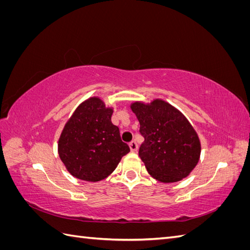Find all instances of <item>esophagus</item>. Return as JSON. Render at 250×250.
<instances>
[{
    "label": "esophagus",
    "instance_id": "obj_1",
    "mask_svg": "<svg viewBox=\"0 0 250 250\" xmlns=\"http://www.w3.org/2000/svg\"><path fill=\"white\" fill-rule=\"evenodd\" d=\"M129 147H130V150L132 151V152H137L138 148H139L138 144H137V142H135V141H132V142L129 143Z\"/></svg>",
    "mask_w": 250,
    "mask_h": 250
}]
</instances>
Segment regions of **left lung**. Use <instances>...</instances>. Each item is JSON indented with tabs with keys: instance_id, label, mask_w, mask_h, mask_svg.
Segmentation results:
<instances>
[{
	"instance_id": "obj_1",
	"label": "left lung",
	"mask_w": 250,
	"mask_h": 250,
	"mask_svg": "<svg viewBox=\"0 0 250 250\" xmlns=\"http://www.w3.org/2000/svg\"><path fill=\"white\" fill-rule=\"evenodd\" d=\"M130 108L145 138L139 155L150 175L165 184L190 175L199 162L201 144L184 113L162 99L135 101Z\"/></svg>"
}]
</instances>
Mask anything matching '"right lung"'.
Segmentation results:
<instances>
[{
	"mask_svg": "<svg viewBox=\"0 0 250 250\" xmlns=\"http://www.w3.org/2000/svg\"><path fill=\"white\" fill-rule=\"evenodd\" d=\"M112 107L99 97H90L75 109L58 140L60 160L74 177L100 181L115 171L129 146L111 123Z\"/></svg>",
	"mask_w": 250,
	"mask_h": 250,
	"instance_id": "obj_1",
	"label": "right lung"
}]
</instances>
